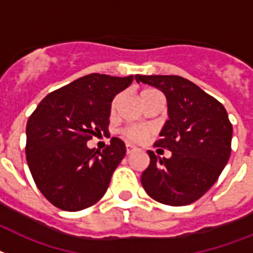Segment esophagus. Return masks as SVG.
I'll use <instances>...</instances> for the list:
<instances>
[{
	"label": "esophagus",
	"mask_w": 253,
	"mask_h": 253,
	"mask_svg": "<svg viewBox=\"0 0 253 253\" xmlns=\"http://www.w3.org/2000/svg\"><path fill=\"white\" fill-rule=\"evenodd\" d=\"M136 149V147L132 144H126V152H127V155H130L131 152H133Z\"/></svg>",
	"instance_id": "obj_1"
}]
</instances>
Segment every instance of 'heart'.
Wrapping results in <instances>:
<instances>
[{
  "label": "heart",
  "instance_id": "b5f03b06",
  "mask_svg": "<svg viewBox=\"0 0 253 253\" xmlns=\"http://www.w3.org/2000/svg\"><path fill=\"white\" fill-rule=\"evenodd\" d=\"M151 92H155V89H145V91L141 92L140 97H144L145 94L151 93ZM117 100H118V98H114V101H113V108L116 106ZM123 133H125V136H126L128 140L143 141V140H145V139L148 137V135L151 133V130H149L148 127L131 126V127H127V128H125Z\"/></svg>",
  "mask_w": 253,
  "mask_h": 253
}]
</instances>
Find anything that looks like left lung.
Instances as JSON below:
<instances>
[{"instance_id":"8db88e82","label":"left lung","mask_w":253,"mask_h":253,"mask_svg":"<svg viewBox=\"0 0 253 253\" xmlns=\"http://www.w3.org/2000/svg\"><path fill=\"white\" fill-rule=\"evenodd\" d=\"M136 82L165 94L168 116L157 147L170 159L148 151L141 184L152 199L182 207L200 199L215 183L231 153L233 126L226 109L196 84L176 75H136Z\"/></svg>"}]
</instances>
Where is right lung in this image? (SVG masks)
<instances>
[{
  "mask_svg": "<svg viewBox=\"0 0 253 253\" xmlns=\"http://www.w3.org/2000/svg\"><path fill=\"white\" fill-rule=\"evenodd\" d=\"M133 77L89 74L49 93L26 127V157L35 183L54 207L77 212L105 195L126 145L112 137L102 152L88 148L92 136L108 133L113 98Z\"/></svg>",
  "mask_w": 253,
  "mask_h": 253,
  "instance_id": "obj_1",
  "label": "right lung"
}]
</instances>
